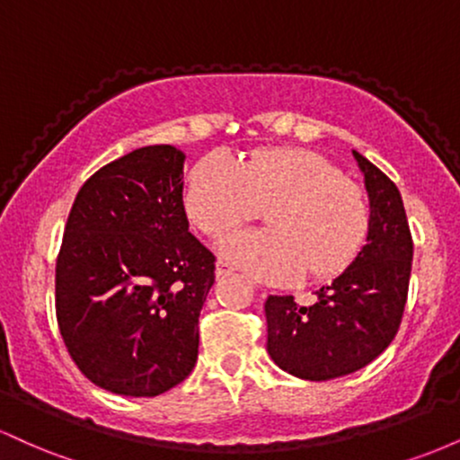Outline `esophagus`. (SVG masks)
I'll return each mask as SVG.
<instances>
[{
	"mask_svg": "<svg viewBox=\"0 0 460 460\" xmlns=\"http://www.w3.org/2000/svg\"><path fill=\"white\" fill-rule=\"evenodd\" d=\"M234 272L231 270V266L226 261H223L220 260L218 263H216V279H225V277H229V274Z\"/></svg>",
	"mask_w": 460,
	"mask_h": 460,
	"instance_id": "esophagus-1",
	"label": "esophagus"
}]
</instances>
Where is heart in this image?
<instances>
[{"instance_id": "b5f03b06", "label": "heart", "mask_w": 460, "mask_h": 460, "mask_svg": "<svg viewBox=\"0 0 460 460\" xmlns=\"http://www.w3.org/2000/svg\"><path fill=\"white\" fill-rule=\"evenodd\" d=\"M188 218L205 235H223L268 205V229L240 231L220 251L240 270L266 281L340 274L369 229L363 190L329 160L305 149L255 151L244 162L212 153L192 168L183 197Z\"/></svg>"}]
</instances>
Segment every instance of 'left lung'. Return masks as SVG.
Returning a JSON list of instances; mask_svg holds the SVG:
<instances>
[{
	"label": "left lung",
	"mask_w": 460,
	"mask_h": 460,
	"mask_svg": "<svg viewBox=\"0 0 460 460\" xmlns=\"http://www.w3.org/2000/svg\"><path fill=\"white\" fill-rule=\"evenodd\" d=\"M366 179L369 229L366 246L315 303L268 296V355L305 381H331L372 363L392 344L409 294L413 240L395 183L352 151Z\"/></svg>",
	"instance_id": "left-lung-1"
}]
</instances>
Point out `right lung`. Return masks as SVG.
Instances as JSON below:
<instances>
[{
	"mask_svg": "<svg viewBox=\"0 0 460 460\" xmlns=\"http://www.w3.org/2000/svg\"><path fill=\"white\" fill-rule=\"evenodd\" d=\"M183 162L142 146L84 183L56 261V318L97 387L153 398L192 372L216 257L188 231Z\"/></svg>",
	"mask_w": 460,
	"mask_h": 460,
	"instance_id": "add662e5",
	"label": "right lung"
}]
</instances>
